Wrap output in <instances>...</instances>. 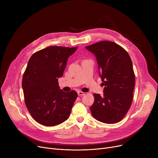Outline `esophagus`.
I'll return each instance as SVG.
<instances>
[{
	"mask_svg": "<svg viewBox=\"0 0 158 158\" xmlns=\"http://www.w3.org/2000/svg\"><path fill=\"white\" fill-rule=\"evenodd\" d=\"M77 94H78V95H79V96H82V95H85V93L81 92V91H79V92H77Z\"/></svg>",
	"mask_w": 158,
	"mask_h": 158,
	"instance_id": "esophagus-1",
	"label": "esophagus"
}]
</instances>
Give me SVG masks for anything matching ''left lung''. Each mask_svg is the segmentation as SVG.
I'll return each instance as SVG.
<instances>
[{
    "mask_svg": "<svg viewBox=\"0 0 158 158\" xmlns=\"http://www.w3.org/2000/svg\"><path fill=\"white\" fill-rule=\"evenodd\" d=\"M96 57L104 95L94 94L90 107L93 117L105 123L120 122L129 111L133 98L135 75L125 49L114 42L102 41L86 47Z\"/></svg>",
    "mask_w": 158,
    "mask_h": 158,
    "instance_id": "8db88e82",
    "label": "left lung"
}]
</instances>
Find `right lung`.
Here are the masks:
<instances>
[{
    "label": "right lung",
    "instance_id": "right-lung-1",
    "mask_svg": "<svg viewBox=\"0 0 158 158\" xmlns=\"http://www.w3.org/2000/svg\"><path fill=\"white\" fill-rule=\"evenodd\" d=\"M77 48L51 46L33 54L24 72L22 85L27 108L37 122L55 126L67 120L77 93L62 91V77L69 56Z\"/></svg>",
    "mask_w": 158,
    "mask_h": 158
}]
</instances>
